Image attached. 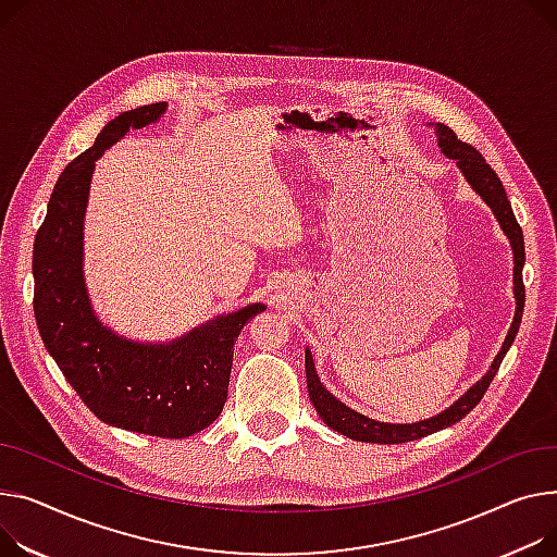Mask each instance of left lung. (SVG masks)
<instances>
[{
    "instance_id": "1",
    "label": "left lung",
    "mask_w": 557,
    "mask_h": 557,
    "mask_svg": "<svg viewBox=\"0 0 557 557\" xmlns=\"http://www.w3.org/2000/svg\"><path fill=\"white\" fill-rule=\"evenodd\" d=\"M438 129V145L441 150L446 157L455 159L457 165L461 168V172L466 174L468 183L472 185V188L481 195V199H484L497 221L502 224L504 233L508 235L510 244H512V255H515V300H517V309H515V318H512V324H510V331L508 336L504 341V347L502 351L497 354L495 362L491 364L488 374L481 379L476 385H472L453 407L446 412L436 414L434 419H428V421H421V423H407V425H392V423H379V421H372L367 419L354 410H349L347 405H343L336 396L329 394L318 374H315V364H313V358H311V351L307 349V387H309V398L315 407V412L320 414V419L331 428L336 430L354 441H364V443H387V446H394V443H405V441H417L421 436H428V434H434L443 428H450L455 425L457 421H461L472 407L479 405V400L484 398L486 389L491 387L497 369L506 356V351L510 349L517 331H520V322H522V311H524V300H527V290H524V280H522V267H524V235H522V228L520 224H517V219L512 214V208H510V201L506 197V190L504 185L499 181V176L495 174V170L486 163V159L481 157V152L476 150V147L463 143L448 125H436Z\"/></svg>"
}]
</instances>
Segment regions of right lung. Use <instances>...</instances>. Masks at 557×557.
Returning <instances> with one entry per match:
<instances>
[{
	"label": "right lung",
	"mask_w": 557,
	"mask_h": 557,
	"mask_svg": "<svg viewBox=\"0 0 557 557\" xmlns=\"http://www.w3.org/2000/svg\"><path fill=\"white\" fill-rule=\"evenodd\" d=\"M163 111V102L125 111L60 174L33 244V311L60 372L102 423L183 438L208 428L224 410L233 345L244 324L267 307L250 305L216 318L172 345H138L94 318L81 269L94 161L129 129L159 121Z\"/></svg>",
	"instance_id": "add662e5"
}]
</instances>
